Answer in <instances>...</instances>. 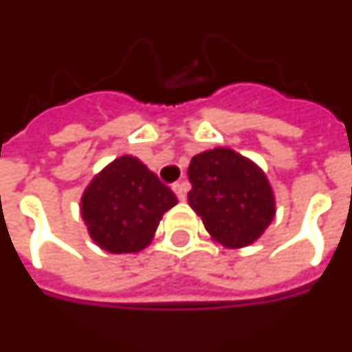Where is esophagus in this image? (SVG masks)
I'll use <instances>...</instances> for the list:
<instances>
[{"mask_svg": "<svg viewBox=\"0 0 352 352\" xmlns=\"http://www.w3.org/2000/svg\"><path fill=\"white\" fill-rule=\"evenodd\" d=\"M171 188H173V192L177 194L179 200H184V198H186V190H188V184L186 183H173L171 184Z\"/></svg>", "mask_w": 352, "mask_h": 352, "instance_id": "1", "label": "esophagus"}]
</instances>
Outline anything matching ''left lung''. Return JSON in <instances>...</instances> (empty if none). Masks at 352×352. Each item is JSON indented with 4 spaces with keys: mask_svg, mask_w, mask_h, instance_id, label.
<instances>
[{
    "mask_svg": "<svg viewBox=\"0 0 352 352\" xmlns=\"http://www.w3.org/2000/svg\"><path fill=\"white\" fill-rule=\"evenodd\" d=\"M188 179L190 208L223 245L252 244L274 217V198L265 173L228 148L194 156Z\"/></svg>",
    "mask_w": 352,
    "mask_h": 352,
    "instance_id": "1",
    "label": "left lung"
}]
</instances>
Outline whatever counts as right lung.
I'll return each mask as SVG.
<instances>
[{"mask_svg": "<svg viewBox=\"0 0 352 352\" xmlns=\"http://www.w3.org/2000/svg\"><path fill=\"white\" fill-rule=\"evenodd\" d=\"M177 204L171 188L133 156L114 160L93 179L82 198L91 238L112 253L151 244L162 215Z\"/></svg>", "mask_w": 352, "mask_h": 352, "instance_id": "obj_1", "label": "right lung"}]
</instances>
